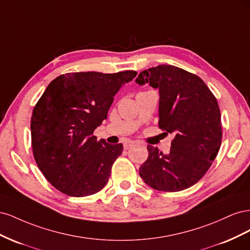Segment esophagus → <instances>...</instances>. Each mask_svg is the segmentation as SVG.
<instances>
[{
    "mask_svg": "<svg viewBox=\"0 0 250 250\" xmlns=\"http://www.w3.org/2000/svg\"><path fill=\"white\" fill-rule=\"evenodd\" d=\"M133 145H134V142L131 141V140H126V141L123 143V146H124L125 149L130 148V147H132Z\"/></svg>",
    "mask_w": 250,
    "mask_h": 250,
    "instance_id": "esophagus-1",
    "label": "esophagus"
}]
</instances>
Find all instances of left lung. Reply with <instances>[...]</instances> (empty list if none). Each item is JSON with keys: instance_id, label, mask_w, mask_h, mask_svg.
Listing matches in <instances>:
<instances>
[{"instance_id": "left-lung-1", "label": "left lung", "mask_w": 250, "mask_h": 250, "mask_svg": "<svg viewBox=\"0 0 250 250\" xmlns=\"http://www.w3.org/2000/svg\"><path fill=\"white\" fill-rule=\"evenodd\" d=\"M135 83H149L158 89V127L175 134L167 154L148 145L149 155L140 175L157 191L186 190L203 177L220 149L222 126L217 99L201 78L174 65L143 71Z\"/></svg>"}]
</instances>
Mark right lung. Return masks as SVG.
I'll return each instance as SVG.
<instances>
[{
    "instance_id": "obj_1",
    "label": "right lung",
    "mask_w": 250,
    "mask_h": 250,
    "mask_svg": "<svg viewBox=\"0 0 250 250\" xmlns=\"http://www.w3.org/2000/svg\"><path fill=\"white\" fill-rule=\"evenodd\" d=\"M137 72H80L53 80L31 118L35 162L49 183L73 197L105 187L123 145L98 141L94 130L107 118L113 97Z\"/></svg>"
}]
</instances>
